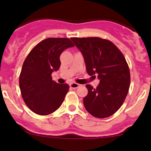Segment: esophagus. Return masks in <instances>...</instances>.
I'll list each match as a JSON object with an SVG mask.
<instances>
[{"mask_svg":"<svg viewBox=\"0 0 151 151\" xmlns=\"http://www.w3.org/2000/svg\"><path fill=\"white\" fill-rule=\"evenodd\" d=\"M81 85L79 83H71L70 84V87L72 88V89H77V88H78Z\"/></svg>","mask_w":151,"mask_h":151,"instance_id":"34e87169","label":"esophagus"}]
</instances>
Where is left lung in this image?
Returning a JSON list of instances; mask_svg holds the SVG:
<instances>
[{"label": "left lung", "instance_id": "1", "mask_svg": "<svg viewBox=\"0 0 151 151\" xmlns=\"http://www.w3.org/2000/svg\"><path fill=\"white\" fill-rule=\"evenodd\" d=\"M81 50L89 76L100 80L93 88L86 86L87 96L83 104L86 111L95 117L106 118L119 110L128 94L130 71L124 55L115 44L106 39L93 37H71Z\"/></svg>", "mask_w": 151, "mask_h": 151}]
</instances>
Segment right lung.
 <instances>
[{"label":"right lung","mask_w":151,"mask_h":151,"mask_svg":"<svg viewBox=\"0 0 151 151\" xmlns=\"http://www.w3.org/2000/svg\"><path fill=\"white\" fill-rule=\"evenodd\" d=\"M72 47L70 39L50 37L37 43L26 57L19 75V88L25 104L37 114H50L62 105L69 86L57 83L51 75L60 68L62 52Z\"/></svg>","instance_id":"1"}]
</instances>
